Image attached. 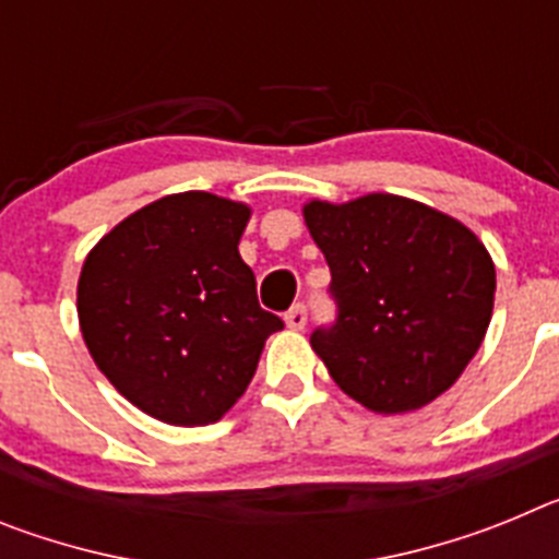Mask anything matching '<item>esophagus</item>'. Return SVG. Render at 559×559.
Wrapping results in <instances>:
<instances>
[{
    "label": "esophagus",
    "instance_id": "34e87169",
    "mask_svg": "<svg viewBox=\"0 0 559 559\" xmlns=\"http://www.w3.org/2000/svg\"><path fill=\"white\" fill-rule=\"evenodd\" d=\"M285 324H288L290 330H305V324H308V308H305V305H294V308L285 313Z\"/></svg>",
    "mask_w": 559,
    "mask_h": 559
}]
</instances>
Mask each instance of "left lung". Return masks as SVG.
<instances>
[{
  "mask_svg": "<svg viewBox=\"0 0 559 559\" xmlns=\"http://www.w3.org/2000/svg\"><path fill=\"white\" fill-rule=\"evenodd\" d=\"M305 224L330 265L335 322L310 347L330 378L378 414L428 406L481 347L496 265L456 218L419 201L369 192L310 201Z\"/></svg>",
  "mask_w": 559,
  "mask_h": 559,
  "instance_id": "1",
  "label": "left lung"
}]
</instances>
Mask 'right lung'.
I'll use <instances>...</instances> for the list:
<instances>
[{"instance_id": "add662e5", "label": "right lung", "mask_w": 559, "mask_h": 559, "mask_svg": "<svg viewBox=\"0 0 559 559\" xmlns=\"http://www.w3.org/2000/svg\"><path fill=\"white\" fill-rule=\"evenodd\" d=\"M251 210L190 190L128 215L88 251L78 319L111 386L167 426L218 423L283 319L240 260Z\"/></svg>"}]
</instances>
